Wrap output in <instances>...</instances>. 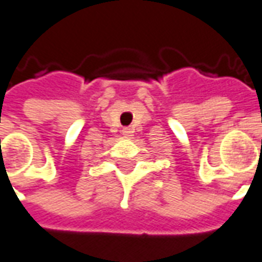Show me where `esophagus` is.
Returning <instances> with one entry per match:
<instances>
[{"label":"esophagus","mask_w":262,"mask_h":262,"mask_svg":"<svg viewBox=\"0 0 262 262\" xmlns=\"http://www.w3.org/2000/svg\"><path fill=\"white\" fill-rule=\"evenodd\" d=\"M121 133H123V135H124V137H127V138L134 137V129L133 128H123V131H121Z\"/></svg>","instance_id":"34e87169"}]
</instances>
